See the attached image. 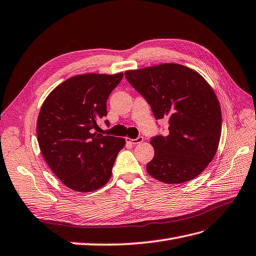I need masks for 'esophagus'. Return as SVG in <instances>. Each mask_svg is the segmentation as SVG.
Returning a JSON list of instances; mask_svg holds the SVG:
<instances>
[{"instance_id": "esophagus-1", "label": "esophagus", "mask_w": 256, "mask_h": 256, "mask_svg": "<svg viewBox=\"0 0 256 256\" xmlns=\"http://www.w3.org/2000/svg\"><path fill=\"white\" fill-rule=\"evenodd\" d=\"M142 140H144V138H142V136H138V138H134V140L126 138V142H130V144H133V145H136V144H140V142H142Z\"/></svg>"}]
</instances>
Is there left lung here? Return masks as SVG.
Listing matches in <instances>:
<instances>
[{
    "mask_svg": "<svg viewBox=\"0 0 256 256\" xmlns=\"http://www.w3.org/2000/svg\"><path fill=\"white\" fill-rule=\"evenodd\" d=\"M126 80L150 104L157 118L169 120V134L152 138L148 174L180 184L200 174L216 155L222 109L215 92L196 70L176 63L130 70Z\"/></svg>",
    "mask_w": 256,
    "mask_h": 256,
    "instance_id": "1",
    "label": "left lung"
}]
</instances>
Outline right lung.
I'll use <instances>...</instances> for the list:
<instances>
[{
    "label": "right lung",
    "mask_w": 256,
    "mask_h": 256,
    "mask_svg": "<svg viewBox=\"0 0 256 256\" xmlns=\"http://www.w3.org/2000/svg\"><path fill=\"white\" fill-rule=\"evenodd\" d=\"M123 73L76 75L46 98L37 120L41 154L61 182L76 192H92L110 180L126 140L92 133L106 116V100ZM108 122V121H106Z\"/></svg>",
    "instance_id": "right-lung-1"
}]
</instances>
